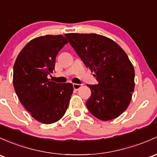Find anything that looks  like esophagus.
I'll return each instance as SVG.
<instances>
[{"label":"esophagus","mask_w":157,"mask_h":157,"mask_svg":"<svg viewBox=\"0 0 157 157\" xmlns=\"http://www.w3.org/2000/svg\"><path fill=\"white\" fill-rule=\"evenodd\" d=\"M81 86H82L81 84H77V83H74L73 84V87H74V89L75 90H78L79 89H80Z\"/></svg>","instance_id":"esophagus-1"}]
</instances>
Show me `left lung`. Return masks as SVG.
Wrapping results in <instances>:
<instances>
[{
	"label": "left lung",
	"instance_id": "1",
	"mask_svg": "<svg viewBox=\"0 0 157 157\" xmlns=\"http://www.w3.org/2000/svg\"><path fill=\"white\" fill-rule=\"evenodd\" d=\"M65 36L98 81L96 85H87L92 94L86 108L103 121L118 117L128 108L135 88V70L128 56L105 36L77 33Z\"/></svg>",
	"mask_w": 157,
	"mask_h": 157
}]
</instances>
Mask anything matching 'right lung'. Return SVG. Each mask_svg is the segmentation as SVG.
<instances>
[{"label":"right lung","mask_w":157,"mask_h":157,"mask_svg":"<svg viewBox=\"0 0 157 157\" xmlns=\"http://www.w3.org/2000/svg\"><path fill=\"white\" fill-rule=\"evenodd\" d=\"M67 43L61 34L36 37L21 50L13 66L18 98L32 117L44 124L64 116L73 93L71 83H56L47 77L55 69L58 53Z\"/></svg>","instance_id":"obj_1"}]
</instances>
